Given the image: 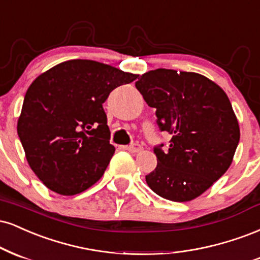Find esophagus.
<instances>
[{
	"instance_id": "esophagus-1",
	"label": "esophagus",
	"mask_w": 260,
	"mask_h": 260,
	"mask_svg": "<svg viewBox=\"0 0 260 260\" xmlns=\"http://www.w3.org/2000/svg\"><path fill=\"white\" fill-rule=\"evenodd\" d=\"M124 148L126 149V151L131 152V153H139V152L142 151V147L139 145V143H133V145L130 146H125Z\"/></svg>"
}]
</instances>
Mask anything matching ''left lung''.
<instances>
[{"instance_id": "left-lung-1", "label": "left lung", "mask_w": 260, "mask_h": 260, "mask_svg": "<svg viewBox=\"0 0 260 260\" xmlns=\"http://www.w3.org/2000/svg\"><path fill=\"white\" fill-rule=\"evenodd\" d=\"M155 108L160 131L172 135L168 151L154 147L157 167L146 181L158 196L187 202L201 196L233 163L240 127L230 100L220 86L191 72L155 69L135 82Z\"/></svg>"}]
</instances>
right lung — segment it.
<instances>
[{
  "label": "right lung",
  "instance_id": "right-lung-1",
  "mask_svg": "<svg viewBox=\"0 0 260 260\" xmlns=\"http://www.w3.org/2000/svg\"><path fill=\"white\" fill-rule=\"evenodd\" d=\"M137 76L72 59L32 81L17 131L27 163L46 187L73 196L99 181L115 151L102 105L115 87Z\"/></svg>",
  "mask_w": 260,
  "mask_h": 260
}]
</instances>
